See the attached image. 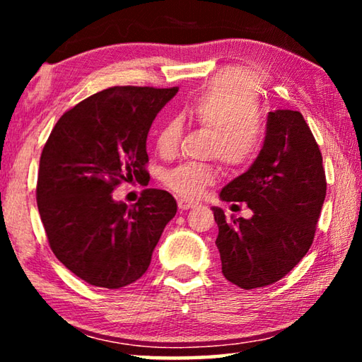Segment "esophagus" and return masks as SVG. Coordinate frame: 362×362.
I'll use <instances>...</instances> for the list:
<instances>
[{
    "instance_id": "1",
    "label": "esophagus",
    "mask_w": 362,
    "mask_h": 362,
    "mask_svg": "<svg viewBox=\"0 0 362 362\" xmlns=\"http://www.w3.org/2000/svg\"><path fill=\"white\" fill-rule=\"evenodd\" d=\"M194 206H196L194 201L179 199V209H182V211H188V209H192V207H194Z\"/></svg>"
}]
</instances>
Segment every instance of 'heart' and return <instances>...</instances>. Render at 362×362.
<instances>
[{
  "label": "heart",
  "instance_id": "obj_1",
  "mask_svg": "<svg viewBox=\"0 0 362 362\" xmlns=\"http://www.w3.org/2000/svg\"><path fill=\"white\" fill-rule=\"evenodd\" d=\"M259 89L246 70L230 69L212 78L183 105L187 118L212 131L209 153L226 168L244 169L260 155L265 124L259 115ZM182 136V122L168 119L156 132L159 155H174ZM218 170L211 164H180L163 175V182L182 198L194 199L216 183Z\"/></svg>",
  "mask_w": 362,
  "mask_h": 362
}]
</instances>
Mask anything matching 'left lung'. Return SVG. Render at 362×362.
<instances>
[{
    "instance_id": "left-lung-1",
    "label": "left lung",
    "mask_w": 362,
    "mask_h": 362,
    "mask_svg": "<svg viewBox=\"0 0 362 362\" xmlns=\"http://www.w3.org/2000/svg\"><path fill=\"white\" fill-rule=\"evenodd\" d=\"M326 187L320 146L302 113L269 112L260 155L220 192V199L246 203L254 216L228 220L212 207L223 276L243 289L284 278L313 243Z\"/></svg>"
}]
</instances>
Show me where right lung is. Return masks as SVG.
I'll list each match as a JSON object with an SVG mask.
<instances>
[{
    "instance_id": "obj_1",
    "label": "right lung",
    "mask_w": 362,
    "mask_h": 362,
    "mask_svg": "<svg viewBox=\"0 0 362 362\" xmlns=\"http://www.w3.org/2000/svg\"><path fill=\"white\" fill-rule=\"evenodd\" d=\"M179 88L115 86L65 112L42 148L36 203L49 246L86 283L119 289L150 267L174 196L146 188L131 207L113 199L121 182L146 177V136Z\"/></svg>"
}]
</instances>
